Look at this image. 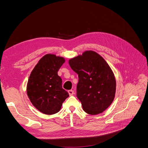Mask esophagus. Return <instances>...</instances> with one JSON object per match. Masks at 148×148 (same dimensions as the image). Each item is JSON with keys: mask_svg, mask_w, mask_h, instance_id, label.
Instances as JSON below:
<instances>
[{"mask_svg": "<svg viewBox=\"0 0 148 148\" xmlns=\"http://www.w3.org/2000/svg\"><path fill=\"white\" fill-rule=\"evenodd\" d=\"M69 95L70 96H73V95H74V91L73 90H72V89H70V90H69Z\"/></svg>", "mask_w": 148, "mask_h": 148, "instance_id": "34e87169", "label": "esophagus"}]
</instances>
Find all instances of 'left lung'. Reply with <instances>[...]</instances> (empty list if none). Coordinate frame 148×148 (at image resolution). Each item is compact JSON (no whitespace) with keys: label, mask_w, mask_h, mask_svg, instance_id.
<instances>
[{"label":"left lung","mask_w":148,"mask_h":148,"mask_svg":"<svg viewBox=\"0 0 148 148\" xmlns=\"http://www.w3.org/2000/svg\"><path fill=\"white\" fill-rule=\"evenodd\" d=\"M78 75L77 96L83 110L91 115L102 113L114 101L116 81L109 65L94 51H86L69 60Z\"/></svg>","instance_id":"obj_1"}]
</instances>
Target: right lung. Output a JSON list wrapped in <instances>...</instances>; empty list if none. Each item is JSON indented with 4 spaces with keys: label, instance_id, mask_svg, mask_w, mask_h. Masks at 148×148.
Instances as JSON below:
<instances>
[{
    "label": "right lung",
    "instance_id": "1",
    "mask_svg": "<svg viewBox=\"0 0 148 148\" xmlns=\"http://www.w3.org/2000/svg\"><path fill=\"white\" fill-rule=\"evenodd\" d=\"M64 62L63 57L47 54L39 61L30 75L27 95L33 105L43 114L57 113L69 96L62 88V78L57 74Z\"/></svg>",
    "mask_w": 148,
    "mask_h": 148
}]
</instances>
